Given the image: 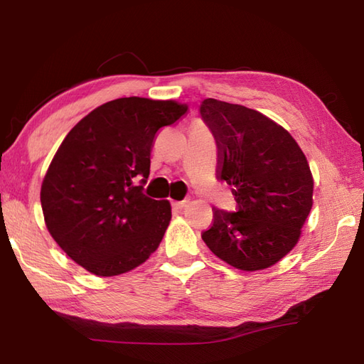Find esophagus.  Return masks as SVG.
I'll return each instance as SVG.
<instances>
[{"mask_svg": "<svg viewBox=\"0 0 364 364\" xmlns=\"http://www.w3.org/2000/svg\"><path fill=\"white\" fill-rule=\"evenodd\" d=\"M172 205L176 210H183V208H186L189 205V200H180V202H173Z\"/></svg>", "mask_w": 364, "mask_h": 364, "instance_id": "34e87169", "label": "esophagus"}]
</instances>
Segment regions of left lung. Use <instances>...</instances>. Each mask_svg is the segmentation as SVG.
Returning <instances> with one entry per match:
<instances>
[{
	"label": "left lung",
	"mask_w": 364,
	"mask_h": 364,
	"mask_svg": "<svg viewBox=\"0 0 364 364\" xmlns=\"http://www.w3.org/2000/svg\"><path fill=\"white\" fill-rule=\"evenodd\" d=\"M203 122L218 144V178L233 186L236 211L213 208L202 239L222 261L253 272L286 257L313 206V175L283 127L241 105L206 98Z\"/></svg>",
	"instance_id": "obj_1"
}]
</instances>
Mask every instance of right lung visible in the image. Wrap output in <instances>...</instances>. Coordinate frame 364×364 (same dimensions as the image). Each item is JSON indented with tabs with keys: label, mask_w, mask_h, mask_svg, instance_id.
<instances>
[{
	"label": "right lung",
	"mask_w": 364,
	"mask_h": 364,
	"mask_svg": "<svg viewBox=\"0 0 364 364\" xmlns=\"http://www.w3.org/2000/svg\"><path fill=\"white\" fill-rule=\"evenodd\" d=\"M186 112L188 105L173 100L117 98L65 136L46 170L41 202L50 235L76 264L114 277L141 266L158 249L172 208L142 189L154 136Z\"/></svg>",
	"instance_id": "right-lung-1"
}]
</instances>
